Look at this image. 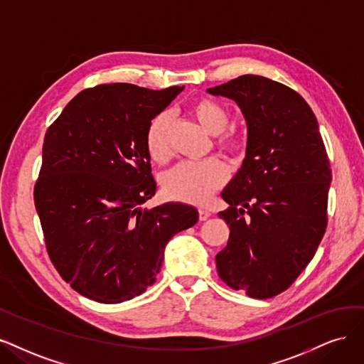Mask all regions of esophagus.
<instances>
[{
  "instance_id": "1",
  "label": "esophagus",
  "mask_w": 364,
  "mask_h": 364,
  "mask_svg": "<svg viewBox=\"0 0 364 364\" xmlns=\"http://www.w3.org/2000/svg\"><path fill=\"white\" fill-rule=\"evenodd\" d=\"M198 213H199V220H207L210 218V215H212L208 210H204V208H199Z\"/></svg>"
}]
</instances>
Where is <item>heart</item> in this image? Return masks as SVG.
Listing matches in <instances>:
<instances>
[{
  "mask_svg": "<svg viewBox=\"0 0 364 364\" xmlns=\"http://www.w3.org/2000/svg\"><path fill=\"white\" fill-rule=\"evenodd\" d=\"M191 113L210 134L216 136V145L222 151L236 152L242 146V137L227 130L230 116L222 104L212 98H198L191 104ZM169 113L160 112L152 118L145 132V148L151 160L166 161L171 154ZM227 181V169L218 159L201 161H183L161 177V189L169 199L178 203L205 204Z\"/></svg>",
  "mask_w": 364,
  "mask_h": 364,
  "instance_id": "b5f03b06",
  "label": "heart"
}]
</instances>
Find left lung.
<instances>
[{"mask_svg": "<svg viewBox=\"0 0 364 364\" xmlns=\"http://www.w3.org/2000/svg\"><path fill=\"white\" fill-rule=\"evenodd\" d=\"M207 92L236 101L248 125L243 165L222 192L230 237L218 274L251 298H272L307 267L326 230L331 169L319 125L298 92L266 77Z\"/></svg>", "mask_w": 364, "mask_h": 364, "instance_id": "1", "label": "left lung"}]
</instances>
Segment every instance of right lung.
<instances>
[{
	"label": "right lung",
	"instance_id": "obj_1",
	"mask_svg": "<svg viewBox=\"0 0 364 364\" xmlns=\"http://www.w3.org/2000/svg\"><path fill=\"white\" fill-rule=\"evenodd\" d=\"M181 90L85 89L45 134L34 205L51 263L80 295L102 304L139 296L171 237L196 224L191 205L142 208L156 193L146 127Z\"/></svg>",
	"mask_w": 364,
	"mask_h": 364
}]
</instances>
